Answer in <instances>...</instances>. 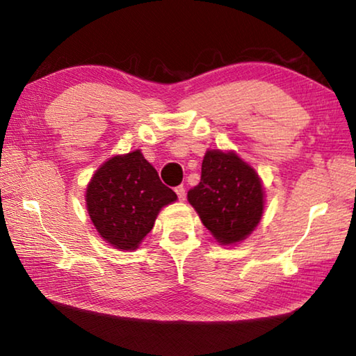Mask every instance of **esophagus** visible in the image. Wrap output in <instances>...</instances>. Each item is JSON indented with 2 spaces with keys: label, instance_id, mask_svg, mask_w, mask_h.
<instances>
[{
  "label": "esophagus",
  "instance_id": "1",
  "mask_svg": "<svg viewBox=\"0 0 356 356\" xmlns=\"http://www.w3.org/2000/svg\"><path fill=\"white\" fill-rule=\"evenodd\" d=\"M176 195H177V197H179L180 201H185V197H186V193H185V188H184L182 185L177 186V188H176Z\"/></svg>",
  "mask_w": 356,
  "mask_h": 356
}]
</instances>
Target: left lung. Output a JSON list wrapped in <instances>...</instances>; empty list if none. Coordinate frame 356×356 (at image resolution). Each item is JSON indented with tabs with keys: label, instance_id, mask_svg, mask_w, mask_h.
<instances>
[{
	"label": "left lung",
	"instance_id": "obj_1",
	"mask_svg": "<svg viewBox=\"0 0 356 356\" xmlns=\"http://www.w3.org/2000/svg\"><path fill=\"white\" fill-rule=\"evenodd\" d=\"M188 201L220 243L250 236L264 210V190L256 171L232 152L209 150L202 160L201 182Z\"/></svg>",
	"mask_w": 356,
	"mask_h": 356
}]
</instances>
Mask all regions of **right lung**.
<instances>
[{
    "label": "right lung",
    "mask_w": 356,
    "mask_h": 356,
    "mask_svg": "<svg viewBox=\"0 0 356 356\" xmlns=\"http://www.w3.org/2000/svg\"><path fill=\"white\" fill-rule=\"evenodd\" d=\"M177 200L140 150L105 161L86 190L95 229L119 250H135L152 231L160 209Z\"/></svg>",
    "instance_id": "1"
}]
</instances>
